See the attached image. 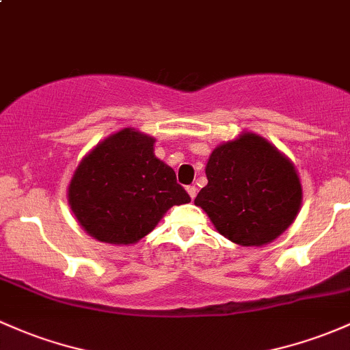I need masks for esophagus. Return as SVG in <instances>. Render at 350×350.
Returning <instances> with one entry per match:
<instances>
[{
  "instance_id": "obj_1",
  "label": "esophagus",
  "mask_w": 350,
  "mask_h": 350,
  "mask_svg": "<svg viewBox=\"0 0 350 350\" xmlns=\"http://www.w3.org/2000/svg\"><path fill=\"white\" fill-rule=\"evenodd\" d=\"M187 191H189V195H190V198H191V200H193V198L197 197V187H195V185H190V187H187Z\"/></svg>"
}]
</instances>
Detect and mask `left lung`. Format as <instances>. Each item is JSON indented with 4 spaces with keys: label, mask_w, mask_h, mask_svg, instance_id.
<instances>
[{
    "label": "left lung",
    "mask_w": 350,
    "mask_h": 350,
    "mask_svg": "<svg viewBox=\"0 0 350 350\" xmlns=\"http://www.w3.org/2000/svg\"><path fill=\"white\" fill-rule=\"evenodd\" d=\"M205 175L208 183L198 191L195 205L219 234L242 247L273 242L294 224L302 205L295 165L252 131L213 148Z\"/></svg>",
    "instance_id": "obj_1"
}]
</instances>
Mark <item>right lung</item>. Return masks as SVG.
I'll list each match as a JSON object with an SVG mask.
<instances>
[{
    "instance_id": "add662e5",
    "label": "right lung",
    "mask_w": 350,
    "mask_h": 350,
    "mask_svg": "<svg viewBox=\"0 0 350 350\" xmlns=\"http://www.w3.org/2000/svg\"><path fill=\"white\" fill-rule=\"evenodd\" d=\"M153 145L155 138L129 126L101 140L78 163L66 197L75 219L93 239L137 243L172 206L190 202Z\"/></svg>"
}]
</instances>
